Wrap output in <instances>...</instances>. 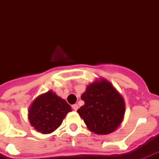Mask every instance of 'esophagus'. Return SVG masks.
Wrapping results in <instances>:
<instances>
[{
    "label": "esophagus",
    "mask_w": 159,
    "mask_h": 159,
    "mask_svg": "<svg viewBox=\"0 0 159 159\" xmlns=\"http://www.w3.org/2000/svg\"><path fill=\"white\" fill-rule=\"evenodd\" d=\"M72 107H73V109L75 110V111H77L79 108V106L77 105V104H74V105L72 106Z\"/></svg>",
    "instance_id": "obj_1"
}]
</instances>
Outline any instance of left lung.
<instances>
[{
  "instance_id": "8db88e82",
  "label": "left lung",
  "mask_w": 159,
  "mask_h": 159,
  "mask_svg": "<svg viewBox=\"0 0 159 159\" xmlns=\"http://www.w3.org/2000/svg\"><path fill=\"white\" fill-rule=\"evenodd\" d=\"M81 99L84 104L77 112L91 131L107 135L122 123L125 111V101L113 84L105 79L89 84Z\"/></svg>"
}]
</instances>
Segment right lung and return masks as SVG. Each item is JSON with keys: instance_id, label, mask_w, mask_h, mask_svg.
I'll return each mask as SVG.
<instances>
[{"instance_id": "right-lung-1", "label": "right lung", "mask_w": 159, "mask_h": 159, "mask_svg": "<svg viewBox=\"0 0 159 159\" xmlns=\"http://www.w3.org/2000/svg\"><path fill=\"white\" fill-rule=\"evenodd\" d=\"M71 107L52 91L36 97L29 109V120L37 131L50 134L62 125Z\"/></svg>"}]
</instances>
